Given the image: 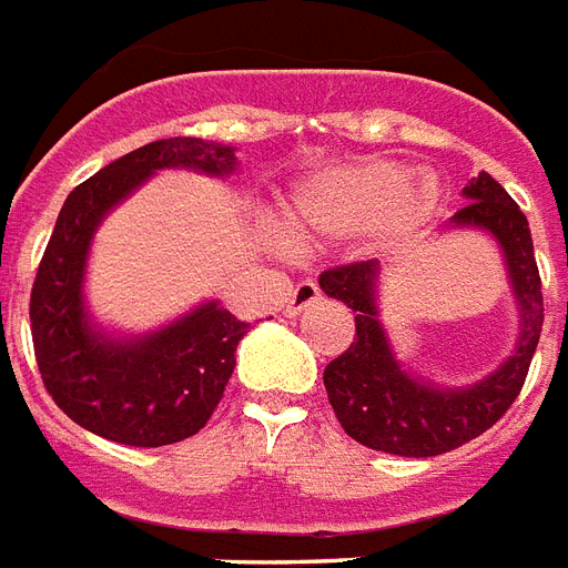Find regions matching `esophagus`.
<instances>
[{"label":"esophagus","instance_id":"obj_1","mask_svg":"<svg viewBox=\"0 0 568 568\" xmlns=\"http://www.w3.org/2000/svg\"><path fill=\"white\" fill-rule=\"evenodd\" d=\"M322 298L320 287L313 284V281H302V284H296V290L287 296V305H284V311H287V316H298V313H305L307 307H313L316 302Z\"/></svg>","mask_w":568,"mask_h":568}]
</instances>
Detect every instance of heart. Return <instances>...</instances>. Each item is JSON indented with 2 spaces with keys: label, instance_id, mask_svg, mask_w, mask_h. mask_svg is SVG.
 <instances>
[{
  "label": "heart",
  "instance_id": "heart-1",
  "mask_svg": "<svg viewBox=\"0 0 568 568\" xmlns=\"http://www.w3.org/2000/svg\"><path fill=\"white\" fill-rule=\"evenodd\" d=\"M443 205L434 172L410 175L405 163L355 161L325 166L298 181L284 205L293 240L369 234L384 243L413 237Z\"/></svg>",
  "mask_w": 568,
  "mask_h": 568
}]
</instances>
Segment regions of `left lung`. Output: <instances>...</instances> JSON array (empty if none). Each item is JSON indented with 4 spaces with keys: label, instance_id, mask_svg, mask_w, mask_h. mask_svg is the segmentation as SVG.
Returning a JSON list of instances; mask_svg holds the SVG:
<instances>
[{
    "label": "left lung",
    "instance_id": "obj_1",
    "mask_svg": "<svg viewBox=\"0 0 568 568\" xmlns=\"http://www.w3.org/2000/svg\"><path fill=\"white\" fill-rule=\"evenodd\" d=\"M466 207L448 231H480L501 252L514 293L519 337L514 352L475 384L443 387L398 361L381 322V263L361 261L320 275V287L355 311V343L325 366V389L346 434L375 452L437 457L493 428L519 396L542 331V284L525 213L489 172L464 187Z\"/></svg>",
    "mask_w": 568,
    "mask_h": 568
}]
</instances>
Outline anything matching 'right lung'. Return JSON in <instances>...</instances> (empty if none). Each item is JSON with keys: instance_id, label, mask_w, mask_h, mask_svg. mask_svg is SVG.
Wrapping results in <instances>:
<instances>
[{"instance_id": "add662e5", "label": "right lung", "mask_w": 568, "mask_h": 568, "mask_svg": "<svg viewBox=\"0 0 568 568\" xmlns=\"http://www.w3.org/2000/svg\"><path fill=\"white\" fill-rule=\"evenodd\" d=\"M237 149L170 138L108 163L63 202L31 287V339L49 396L72 422L122 446L158 448L205 428L234 372L248 322L220 298L190 307L146 334H116L90 313V246L99 225L155 172L193 170L229 179Z\"/></svg>"}]
</instances>
